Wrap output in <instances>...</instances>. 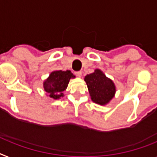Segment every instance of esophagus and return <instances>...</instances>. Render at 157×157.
I'll use <instances>...</instances> for the list:
<instances>
[{"label": "esophagus", "instance_id": "1", "mask_svg": "<svg viewBox=\"0 0 157 157\" xmlns=\"http://www.w3.org/2000/svg\"><path fill=\"white\" fill-rule=\"evenodd\" d=\"M75 74H76V76H78V77H81V75H82V72H81V71H78V72H75Z\"/></svg>", "mask_w": 157, "mask_h": 157}]
</instances>
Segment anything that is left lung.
I'll use <instances>...</instances> for the list:
<instances>
[{
  "instance_id": "obj_1",
  "label": "left lung",
  "mask_w": 157,
  "mask_h": 157,
  "mask_svg": "<svg viewBox=\"0 0 157 157\" xmlns=\"http://www.w3.org/2000/svg\"><path fill=\"white\" fill-rule=\"evenodd\" d=\"M85 81L94 103L100 105H107L115 96L114 83L100 69H96L94 72L85 76Z\"/></svg>"
}]
</instances>
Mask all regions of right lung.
I'll return each instance as SVG.
<instances>
[{
  "instance_id": "obj_1",
  "label": "right lung",
  "mask_w": 157,
  "mask_h": 157,
  "mask_svg": "<svg viewBox=\"0 0 157 157\" xmlns=\"http://www.w3.org/2000/svg\"><path fill=\"white\" fill-rule=\"evenodd\" d=\"M71 78H75L71 71H53L43 83L44 91L51 98L60 99L64 97L63 92L67 89Z\"/></svg>"
}]
</instances>
